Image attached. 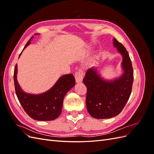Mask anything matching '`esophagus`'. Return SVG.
Returning <instances> with one entry per match:
<instances>
[{
	"instance_id": "1",
	"label": "esophagus",
	"mask_w": 154,
	"mask_h": 154,
	"mask_svg": "<svg viewBox=\"0 0 154 154\" xmlns=\"http://www.w3.org/2000/svg\"><path fill=\"white\" fill-rule=\"evenodd\" d=\"M83 73L82 70H79L78 71L75 72L74 77H75V80L76 83H80L83 80Z\"/></svg>"
}]
</instances>
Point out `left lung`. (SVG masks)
<instances>
[{"mask_svg": "<svg viewBox=\"0 0 154 154\" xmlns=\"http://www.w3.org/2000/svg\"><path fill=\"white\" fill-rule=\"evenodd\" d=\"M113 45L122 56L123 74L112 80H106L97 71L89 69L83 82L87 88L86 106L88 112L96 119H109L118 115L127 103L132 91L134 72L126 48L113 38Z\"/></svg>", "mask_w": 154, "mask_h": 154, "instance_id": "obj_1", "label": "left lung"}]
</instances>
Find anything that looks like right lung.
<instances>
[{
  "mask_svg": "<svg viewBox=\"0 0 154 154\" xmlns=\"http://www.w3.org/2000/svg\"><path fill=\"white\" fill-rule=\"evenodd\" d=\"M36 35L38 34H35ZM32 38L33 36L27 42L23 51L30 44ZM17 71L16 64L13 76L16 94L27 115L37 121H52L57 119L62 112L64 96L75 85V78L72 74L60 76L50 89L41 94H33L22 89L17 81Z\"/></svg>",
  "mask_w": 154,
  "mask_h": 154,
  "instance_id": "obj_1",
  "label": "right lung"
}]
</instances>
